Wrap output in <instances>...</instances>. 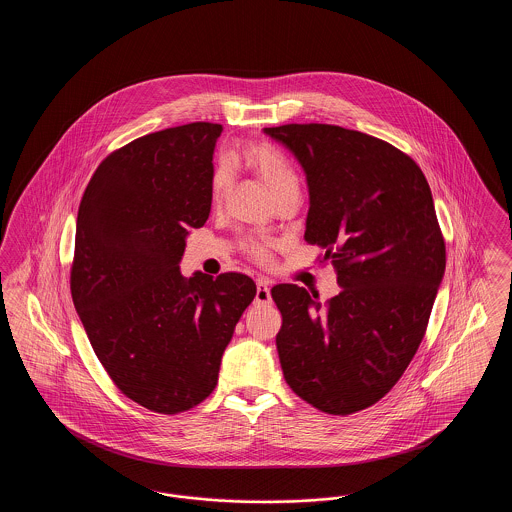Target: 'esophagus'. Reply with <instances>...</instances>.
Returning a JSON list of instances; mask_svg holds the SVG:
<instances>
[{"label": "esophagus", "mask_w": 512, "mask_h": 512, "mask_svg": "<svg viewBox=\"0 0 512 512\" xmlns=\"http://www.w3.org/2000/svg\"><path fill=\"white\" fill-rule=\"evenodd\" d=\"M255 303L257 305H270L272 297H270V288L263 278L257 280V293H255Z\"/></svg>", "instance_id": "1"}]
</instances>
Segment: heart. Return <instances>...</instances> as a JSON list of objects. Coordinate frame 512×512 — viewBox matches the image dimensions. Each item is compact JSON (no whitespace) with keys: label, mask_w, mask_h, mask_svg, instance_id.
I'll return each instance as SVG.
<instances>
[{"label":"heart","mask_w":512,"mask_h":512,"mask_svg":"<svg viewBox=\"0 0 512 512\" xmlns=\"http://www.w3.org/2000/svg\"><path fill=\"white\" fill-rule=\"evenodd\" d=\"M238 161H242L249 171L255 172L268 188L274 199L284 195H299V176L293 169L290 159L268 142H249L238 153ZM232 184V171L228 165H219L211 176V201L220 205L228 195ZM274 244L261 238H247L244 242L245 253L257 261L267 263L272 255Z\"/></svg>","instance_id":"obj_1"}]
</instances>
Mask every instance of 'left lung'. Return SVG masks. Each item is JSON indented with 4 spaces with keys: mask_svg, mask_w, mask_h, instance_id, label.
Here are the masks:
<instances>
[{
    "mask_svg": "<svg viewBox=\"0 0 512 512\" xmlns=\"http://www.w3.org/2000/svg\"><path fill=\"white\" fill-rule=\"evenodd\" d=\"M307 174L305 242L338 272L326 303L297 284L270 293L282 313L276 349L295 395L353 414L399 382L426 334L445 270V240L426 176L388 142L336 124L265 128Z\"/></svg>",
    "mask_w": 512,
    "mask_h": 512,
    "instance_id": "left-lung-1",
    "label": "left lung"
}]
</instances>
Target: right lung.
Listing matches in <instances>:
<instances>
[{"label": "right lung", "mask_w": 512, "mask_h": 512, "mask_svg": "<svg viewBox=\"0 0 512 512\" xmlns=\"http://www.w3.org/2000/svg\"><path fill=\"white\" fill-rule=\"evenodd\" d=\"M222 126L190 122L109 153L76 219L71 295L99 363L153 413L194 409L219 382L222 353L253 301L240 272L184 278L188 228L211 211Z\"/></svg>", "instance_id": "add662e5"}]
</instances>
